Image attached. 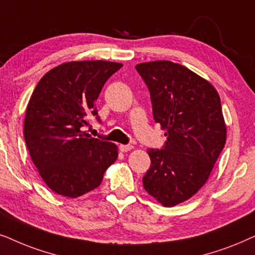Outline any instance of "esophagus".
Here are the masks:
<instances>
[{
    "label": "esophagus",
    "instance_id": "esophagus-1",
    "mask_svg": "<svg viewBox=\"0 0 255 255\" xmlns=\"http://www.w3.org/2000/svg\"><path fill=\"white\" fill-rule=\"evenodd\" d=\"M120 150L122 151V152H126V151H129V150H131V149H133V145L131 144H120Z\"/></svg>",
    "mask_w": 255,
    "mask_h": 255
}]
</instances>
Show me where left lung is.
Here are the masks:
<instances>
[{
	"instance_id": "left-lung-1",
	"label": "left lung",
	"mask_w": 255,
	"mask_h": 255,
	"mask_svg": "<svg viewBox=\"0 0 255 255\" xmlns=\"http://www.w3.org/2000/svg\"><path fill=\"white\" fill-rule=\"evenodd\" d=\"M156 124L165 130L162 149H149L151 165L143 188L164 206L185 202L205 184L226 142L216 88L169 60L137 64Z\"/></svg>"
}]
</instances>
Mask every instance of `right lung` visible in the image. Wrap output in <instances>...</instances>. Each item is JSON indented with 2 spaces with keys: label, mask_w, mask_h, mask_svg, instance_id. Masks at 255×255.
<instances>
[{
  "label": "right lung",
  "mask_w": 255,
  "mask_h": 255,
  "mask_svg": "<svg viewBox=\"0 0 255 255\" xmlns=\"http://www.w3.org/2000/svg\"><path fill=\"white\" fill-rule=\"evenodd\" d=\"M122 64L70 62L50 70L33 90L26 107L24 138L39 175L58 195L77 198L101 184L118 158L112 142L84 131L88 118L100 122L96 101Z\"/></svg>",
  "instance_id": "add662e5"
}]
</instances>
